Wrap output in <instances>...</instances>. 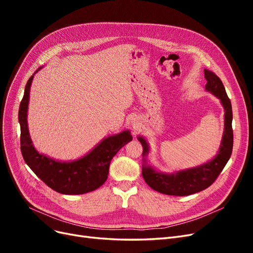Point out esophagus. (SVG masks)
I'll return each instance as SVG.
<instances>
[{"label": "esophagus", "instance_id": "1", "mask_svg": "<svg viewBox=\"0 0 253 253\" xmlns=\"http://www.w3.org/2000/svg\"><path fill=\"white\" fill-rule=\"evenodd\" d=\"M133 122H134V126H138V125H137V120H134Z\"/></svg>", "mask_w": 253, "mask_h": 253}]
</instances>
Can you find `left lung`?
Wrapping results in <instances>:
<instances>
[{"mask_svg": "<svg viewBox=\"0 0 253 253\" xmlns=\"http://www.w3.org/2000/svg\"><path fill=\"white\" fill-rule=\"evenodd\" d=\"M204 73L207 80L206 90L210 91L211 94L218 98L225 110V127L218 153L213 159L201 166L173 173H164L148 165L147 156L150 151L149 143L142 136H138V140L141 142L143 149V179L157 192L175 196H186L201 192L215 181L231 156L233 148L231 101L227 96L223 82L217 76L208 70H204Z\"/></svg>", "mask_w": 253, "mask_h": 253, "instance_id": "8db88e82", "label": "left lung"}]
</instances>
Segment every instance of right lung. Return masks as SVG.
I'll return each instance as SVG.
<instances>
[{
	"label": "right lung",
	"mask_w": 253,
	"mask_h": 253,
	"mask_svg": "<svg viewBox=\"0 0 253 253\" xmlns=\"http://www.w3.org/2000/svg\"><path fill=\"white\" fill-rule=\"evenodd\" d=\"M41 68H38L35 74ZM35 74L26 83L19 109L23 158L38 177L56 192L68 195L91 192L105 182L111 160L124 145L133 139L131 132L125 129L121 133L106 137L86 155L71 162H60L41 154L34 147L27 125L29 91Z\"/></svg>",
	"instance_id": "1"
}]
</instances>
